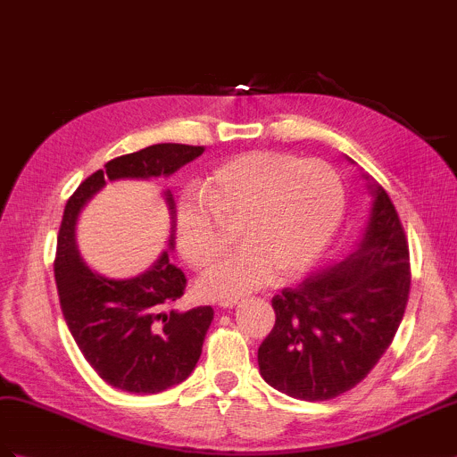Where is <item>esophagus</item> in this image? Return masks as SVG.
I'll list each match as a JSON object with an SVG mask.
<instances>
[{
    "mask_svg": "<svg viewBox=\"0 0 457 457\" xmlns=\"http://www.w3.org/2000/svg\"><path fill=\"white\" fill-rule=\"evenodd\" d=\"M238 303H240L238 296H230V298H222L220 303H219V306H222V308H232V306H237Z\"/></svg>",
    "mask_w": 457,
    "mask_h": 457,
    "instance_id": "1",
    "label": "esophagus"
}]
</instances>
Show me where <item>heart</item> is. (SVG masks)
I'll return each mask as SVG.
<instances>
[{"mask_svg": "<svg viewBox=\"0 0 457 457\" xmlns=\"http://www.w3.org/2000/svg\"><path fill=\"white\" fill-rule=\"evenodd\" d=\"M345 187L324 161L250 151L219 162L176 209V246L194 270H205L238 228L240 250L197 281L205 298H230L312 265L341 222Z\"/></svg>", "mask_w": 457, "mask_h": 457, "instance_id": "obj_1", "label": "heart"}]
</instances>
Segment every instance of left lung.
<instances>
[{
	"label": "left lung",
	"mask_w": 457,
	"mask_h": 457,
	"mask_svg": "<svg viewBox=\"0 0 457 457\" xmlns=\"http://www.w3.org/2000/svg\"><path fill=\"white\" fill-rule=\"evenodd\" d=\"M374 207L351 258L275 295V326L258 349L263 380L326 402L361 384L392 345L411 287L409 244L392 199L372 184Z\"/></svg>",
	"instance_id": "left-lung-1"
}]
</instances>
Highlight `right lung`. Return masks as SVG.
Segmentation results:
<instances>
[{"mask_svg":"<svg viewBox=\"0 0 457 457\" xmlns=\"http://www.w3.org/2000/svg\"><path fill=\"white\" fill-rule=\"evenodd\" d=\"M204 151L202 145L159 143L121 154L85 178L65 204L54 260L62 312L85 361L121 392L159 394L184 382L202 357L213 308L174 310L186 275L166 252L136 279L114 281L88 270L75 244L77 215L106 182L169 176ZM164 195L174 219L172 194Z\"/></svg>","mask_w":457,"mask_h":457,"instance_id":"1","label":"right lung"}]
</instances>
